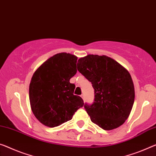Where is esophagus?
I'll return each mask as SVG.
<instances>
[{"label": "esophagus", "mask_w": 156, "mask_h": 156, "mask_svg": "<svg viewBox=\"0 0 156 156\" xmlns=\"http://www.w3.org/2000/svg\"><path fill=\"white\" fill-rule=\"evenodd\" d=\"M81 98H82V99L83 100V101H85V96H84V95H83V94H82V95H81Z\"/></svg>", "instance_id": "esophagus-1"}]
</instances>
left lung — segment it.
<instances>
[{
    "label": "left lung",
    "mask_w": 156,
    "mask_h": 156,
    "mask_svg": "<svg viewBox=\"0 0 156 156\" xmlns=\"http://www.w3.org/2000/svg\"><path fill=\"white\" fill-rule=\"evenodd\" d=\"M77 70L94 88V102L84 105L93 123L105 130L123 125L135 100V88L128 71L110 57L93 54L79 59Z\"/></svg>",
    "instance_id": "obj_1"
}]
</instances>
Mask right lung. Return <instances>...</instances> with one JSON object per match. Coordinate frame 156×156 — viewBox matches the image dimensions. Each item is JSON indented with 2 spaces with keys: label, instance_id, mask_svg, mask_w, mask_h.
I'll return each mask as SVG.
<instances>
[{
  "label": "right lung",
  "instance_id": "obj_1",
  "mask_svg": "<svg viewBox=\"0 0 156 156\" xmlns=\"http://www.w3.org/2000/svg\"><path fill=\"white\" fill-rule=\"evenodd\" d=\"M77 57L67 53L55 54L43 63L31 79V109L43 125L54 128L73 119L83 106L80 96L74 95L75 85L70 80L76 73Z\"/></svg>",
  "mask_w": 156,
  "mask_h": 156
}]
</instances>
